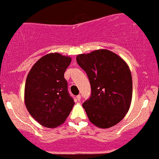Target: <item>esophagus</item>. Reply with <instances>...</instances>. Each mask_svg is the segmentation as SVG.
<instances>
[{
    "mask_svg": "<svg viewBox=\"0 0 159 159\" xmlns=\"http://www.w3.org/2000/svg\"><path fill=\"white\" fill-rule=\"evenodd\" d=\"M76 100L78 101V102H80V100H81V95H80V94H78V95L76 96Z\"/></svg>",
    "mask_w": 159,
    "mask_h": 159,
    "instance_id": "34e87169",
    "label": "esophagus"
}]
</instances>
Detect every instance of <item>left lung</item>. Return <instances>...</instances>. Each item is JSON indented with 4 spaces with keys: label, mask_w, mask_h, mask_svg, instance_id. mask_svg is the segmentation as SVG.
<instances>
[{
    "label": "left lung",
    "mask_w": 159,
    "mask_h": 159,
    "mask_svg": "<svg viewBox=\"0 0 159 159\" xmlns=\"http://www.w3.org/2000/svg\"><path fill=\"white\" fill-rule=\"evenodd\" d=\"M76 60L91 84V97L82 105L89 121L101 129L117 125L129 111L132 98L129 65L106 49L78 54Z\"/></svg>",
    "instance_id": "left-lung-1"
}]
</instances>
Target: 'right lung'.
<instances>
[{"instance_id": "right-lung-1", "label": "right lung", "mask_w": 159, "mask_h": 159, "mask_svg": "<svg viewBox=\"0 0 159 159\" xmlns=\"http://www.w3.org/2000/svg\"><path fill=\"white\" fill-rule=\"evenodd\" d=\"M70 61L68 56L50 53L33 65L27 77L25 105L30 115L44 127L63 124L75 105L64 78Z\"/></svg>"}]
</instances>
